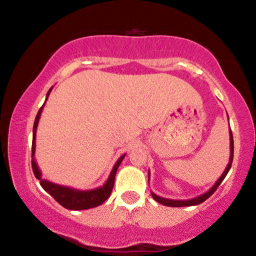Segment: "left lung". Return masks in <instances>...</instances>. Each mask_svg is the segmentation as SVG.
Wrapping results in <instances>:
<instances>
[{
  "mask_svg": "<svg viewBox=\"0 0 256 256\" xmlns=\"http://www.w3.org/2000/svg\"><path fill=\"white\" fill-rule=\"evenodd\" d=\"M232 160H234V137H232V132L230 130V158H228V166H226L225 171L222 172V174L220 176L218 180L214 183V185L212 188H210L208 192H206L204 194H202V195L198 196V198H190V200H171V198H161V196L156 195V194H154L152 192V198L155 200V201H158V204H164V206H168V207H188V206H196V204H202V202L206 201L208 198H210V196L213 195L214 192H216V189H218V186L220 184H222V182L224 180V178L226 177V174H228V171H230L231 168V165H232ZM148 182H149V172H148Z\"/></svg>",
  "mask_w": 256,
  "mask_h": 256,
  "instance_id": "left-lung-1",
  "label": "left lung"
}]
</instances>
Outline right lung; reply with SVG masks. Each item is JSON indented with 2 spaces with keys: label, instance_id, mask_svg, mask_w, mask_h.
Returning a JSON list of instances; mask_svg holds the SVG:
<instances>
[{
  "label": "right lung",
  "instance_id": "add662e5",
  "mask_svg": "<svg viewBox=\"0 0 256 256\" xmlns=\"http://www.w3.org/2000/svg\"><path fill=\"white\" fill-rule=\"evenodd\" d=\"M52 88H50L46 94V101L42 107L38 110L36 119H34V136H32V171H34V177H36L38 180H40V186L46 190L49 195L52 196L56 202H58L62 207L67 208V210H89V208L98 207V206L102 204L110 196L112 190H113L114 186V179H116V171H118L120 164H122V158H125V155H122L118 158V161L116 162L113 168H112V172L108 177L106 183L102 185V186L95 188V189L90 190H78L74 189V188L71 186H64V185H60L56 183H52L50 180H46V179L42 178V172H40V167H38L36 160H34V152H36V132H37V126L38 122H40V114H42L43 107L46 104V100L49 98V94H50Z\"/></svg>",
  "mask_w": 256,
  "mask_h": 256
}]
</instances>
